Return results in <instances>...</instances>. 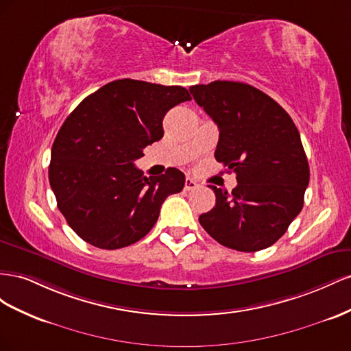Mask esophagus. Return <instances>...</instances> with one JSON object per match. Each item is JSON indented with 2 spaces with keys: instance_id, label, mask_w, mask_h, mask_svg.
<instances>
[{
  "instance_id": "1",
  "label": "esophagus",
  "mask_w": 351,
  "mask_h": 351,
  "mask_svg": "<svg viewBox=\"0 0 351 351\" xmlns=\"http://www.w3.org/2000/svg\"><path fill=\"white\" fill-rule=\"evenodd\" d=\"M198 185H197V182L194 181V179H191V178H186L185 179V186H184V189L185 191H193V189H195Z\"/></svg>"
}]
</instances>
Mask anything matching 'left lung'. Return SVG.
<instances>
[{"label": "left lung", "mask_w": 351, "mask_h": 351, "mask_svg": "<svg viewBox=\"0 0 351 351\" xmlns=\"http://www.w3.org/2000/svg\"><path fill=\"white\" fill-rule=\"evenodd\" d=\"M189 93L217 125L215 157L238 182L232 193L210 185L216 206L199 223L238 252L270 247L304 203L310 170L298 129L274 98L248 84L215 81Z\"/></svg>", "instance_id": "1"}]
</instances>
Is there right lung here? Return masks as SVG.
<instances>
[{"mask_svg":"<svg viewBox=\"0 0 351 351\" xmlns=\"http://www.w3.org/2000/svg\"><path fill=\"white\" fill-rule=\"evenodd\" d=\"M182 86L119 79L88 95L54 139L48 178L57 207L84 241L117 250L144 238L165 199L181 193L175 167L144 176L134 162L163 138V117L189 101Z\"/></svg>","mask_w":351,"mask_h":351,"instance_id":"1","label":"right lung"}]
</instances>
